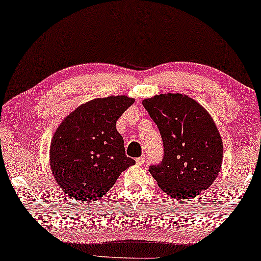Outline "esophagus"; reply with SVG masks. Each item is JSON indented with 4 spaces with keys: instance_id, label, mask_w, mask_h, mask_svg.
I'll use <instances>...</instances> for the list:
<instances>
[{
    "instance_id": "1",
    "label": "esophagus",
    "mask_w": 261,
    "mask_h": 261,
    "mask_svg": "<svg viewBox=\"0 0 261 261\" xmlns=\"http://www.w3.org/2000/svg\"><path fill=\"white\" fill-rule=\"evenodd\" d=\"M136 163L140 164V166H143L146 163V156H140V158L136 159Z\"/></svg>"
}]
</instances>
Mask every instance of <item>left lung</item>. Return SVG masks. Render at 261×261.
Wrapping results in <instances>:
<instances>
[{
	"instance_id": "8db88e82",
	"label": "left lung",
	"mask_w": 261,
	"mask_h": 261,
	"mask_svg": "<svg viewBox=\"0 0 261 261\" xmlns=\"http://www.w3.org/2000/svg\"><path fill=\"white\" fill-rule=\"evenodd\" d=\"M143 107L158 126L163 158L149 166L159 187L175 199L196 197L219 174L223 143L214 120L194 99L168 93L144 99Z\"/></svg>"
}]
</instances>
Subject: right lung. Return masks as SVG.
I'll return each instance as SVG.
<instances>
[{"label": "right lung", "instance_id": "right-lung-1", "mask_svg": "<svg viewBox=\"0 0 261 261\" xmlns=\"http://www.w3.org/2000/svg\"><path fill=\"white\" fill-rule=\"evenodd\" d=\"M134 99L117 95L79 106L57 128L50 163L56 181L73 200H97L135 161L126 155L117 120Z\"/></svg>", "mask_w": 261, "mask_h": 261}]
</instances>
